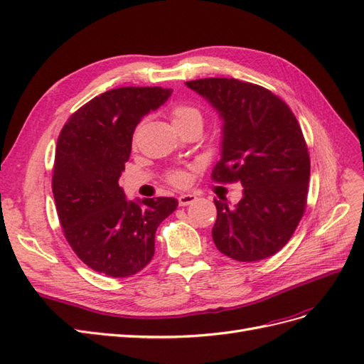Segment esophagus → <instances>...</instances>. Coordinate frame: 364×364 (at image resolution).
Wrapping results in <instances>:
<instances>
[{
    "label": "esophagus",
    "instance_id": "34e87169",
    "mask_svg": "<svg viewBox=\"0 0 364 364\" xmlns=\"http://www.w3.org/2000/svg\"><path fill=\"white\" fill-rule=\"evenodd\" d=\"M197 200V196L194 194H182L179 196V205L181 206H188Z\"/></svg>",
    "mask_w": 364,
    "mask_h": 364
}]
</instances>
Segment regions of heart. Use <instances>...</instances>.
I'll return each instance as SVG.
<instances>
[{"mask_svg": "<svg viewBox=\"0 0 364 364\" xmlns=\"http://www.w3.org/2000/svg\"><path fill=\"white\" fill-rule=\"evenodd\" d=\"M171 118L176 127L188 126L193 123L202 124V112L194 105H190V103L176 105L171 109ZM167 181L174 186H186L190 183V173L182 168L171 170L167 174Z\"/></svg>", "mask_w": 364, "mask_h": 364, "instance_id": "b5f03b06", "label": "heart"}]
</instances>
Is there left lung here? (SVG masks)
<instances>
[{
	"mask_svg": "<svg viewBox=\"0 0 364 364\" xmlns=\"http://www.w3.org/2000/svg\"><path fill=\"white\" fill-rule=\"evenodd\" d=\"M223 118L222 159L215 182H240L235 206L214 199L215 247L223 255L253 262L289 243L306 208L310 155L294 114L259 85L225 77L186 82Z\"/></svg>",
	"mask_w": 364,
	"mask_h": 364,
	"instance_id": "8db88e82",
	"label": "left lung"
}]
</instances>
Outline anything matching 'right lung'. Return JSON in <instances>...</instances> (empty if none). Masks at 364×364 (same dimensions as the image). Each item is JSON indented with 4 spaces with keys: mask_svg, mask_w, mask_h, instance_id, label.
Masks as SVG:
<instances>
[{
    "mask_svg": "<svg viewBox=\"0 0 364 364\" xmlns=\"http://www.w3.org/2000/svg\"><path fill=\"white\" fill-rule=\"evenodd\" d=\"M171 92L117 87L77 109L60 130L51 183L59 222L75 255L106 277L144 269L155 255L158 226L178 208L173 197L129 202L118 185L136 124Z\"/></svg>",
    "mask_w": 364,
    "mask_h": 364,
    "instance_id": "1",
    "label": "right lung"
}]
</instances>
